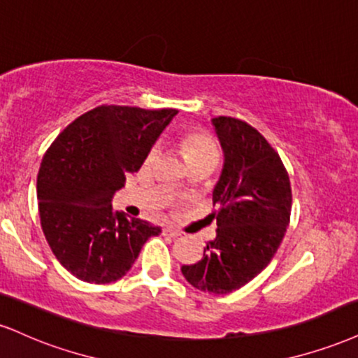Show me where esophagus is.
I'll list each match as a JSON object with an SVG mask.
<instances>
[{
	"instance_id": "34e87169",
	"label": "esophagus",
	"mask_w": 358,
	"mask_h": 358,
	"mask_svg": "<svg viewBox=\"0 0 358 358\" xmlns=\"http://www.w3.org/2000/svg\"><path fill=\"white\" fill-rule=\"evenodd\" d=\"M163 235L173 236V238H176V236H180L182 234H180L178 230H175V228H171V227H165V228H163Z\"/></svg>"
}]
</instances>
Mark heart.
<instances>
[{"label":"heart","instance_id":"heart-1","mask_svg":"<svg viewBox=\"0 0 358 358\" xmlns=\"http://www.w3.org/2000/svg\"><path fill=\"white\" fill-rule=\"evenodd\" d=\"M180 146H182L188 163L200 158H218V148L213 138L208 133L200 130H192L180 136ZM158 157V146H153L145 158V165H152Z\"/></svg>","mask_w":358,"mask_h":358}]
</instances>
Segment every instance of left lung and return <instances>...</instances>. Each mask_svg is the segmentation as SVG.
Returning <instances> with one entry per match:
<instances>
[{"label": "left lung", "instance_id": "obj_1", "mask_svg": "<svg viewBox=\"0 0 358 358\" xmlns=\"http://www.w3.org/2000/svg\"><path fill=\"white\" fill-rule=\"evenodd\" d=\"M212 124L225 155L213 190L217 236L182 273L198 290L223 295L247 285L277 253L290 223L292 188L278 153L255 128L231 116Z\"/></svg>", "mask_w": 358, "mask_h": 358}]
</instances>
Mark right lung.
Returning a JSON list of instances; mask_svg holds the SVG:
<instances>
[{"label": "right lung", "instance_id": "1", "mask_svg": "<svg viewBox=\"0 0 358 358\" xmlns=\"http://www.w3.org/2000/svg\"><path fill=\"white\" fill-rule=\"evenodd\" d=\"M178 110L101 105L68 124L43 157L38 210L51 252L71 275L111 283L162 228L115 212L111 198Z\"/></svg>", "mask_w": 358, "mask_h": 358}]
</instances>
